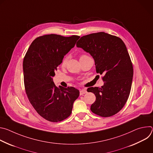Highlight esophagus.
Instances as JSON below:
<instances>
[{
	"mask_svg": "<svg viewBox=\"0 0 153 153\" xmlns=\"http://www.w3.org/2000/svg\"><path fill=\"white\" fill-rule=\"evenodd\" d=\"M86 93H87V91L85 89H82V90H80V95H83V94H85Z\"/></svg>",
	"mask_w": 153,
	"mask_h": 153,
	"instance_id": "esophagus-1",
	"label": "esophagus"
}]
</instances>
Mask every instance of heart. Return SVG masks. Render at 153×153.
Wrapping results in <instances>:
<instances>
[{
    "mask_svg": "<svg viewBox=\"0 0 153 153\" xmlns=\"http://www.w3.org/2000/svg\"><path fill=\"white\" fill-rule=\"evenodd\" d=\"M86 57H88V56H86V55H85V54L81 55L80 57V59H82V58ZM68 56H65V57L63 59V60H62V63H61L62 66H65V65L67 64V62H68Z\"/></svg>",
    "mask_w": 153,
    "mask_h": 153,
    "instance_id": "b5f03b06",
    "label": "heart"
}]
</instances>
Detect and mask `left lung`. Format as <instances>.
<instances>
[{
  "mask_svg": "<svg viewBox=\"0 0 153 153\" xmlns=\"http://www.w3.org/2000/svg\"><path fill=\"white\" fill-rule=\"evenodd\" d=\"M76 46L91 54L97 73L104 75L101 88H88L96 97L91 111L103 117L116 114L128 99L133 77V64L124 42L117 36L99 32L81 37Z\"/></svg>",
  "mask_w": 153,
  "mask_h": 153,
  "instance_id": "obj_1",
  "label": "left lung"
}]
</instances>
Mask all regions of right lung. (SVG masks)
Listing matches in <instances>:
<instances>
[{
    "mask_svg": "<svg viewBox=\"0 0 153 153\" xmlns=\"http://www.w3.org/2000/svg\"><path fill=\"white\" fill-rule=\"evenodd\" d=\"M79 36L43 35L30 46L23 62L25 89L37 113L45 119L58 122L68 117L79 91L74 87H57L53 80L64 56L73 48Z\"/></svg>",
    "mask_w": 153,
    "mask_h": 153,
    "instance_id": "right-lung-1",
    "label": "right lung"
}]
</instances>
